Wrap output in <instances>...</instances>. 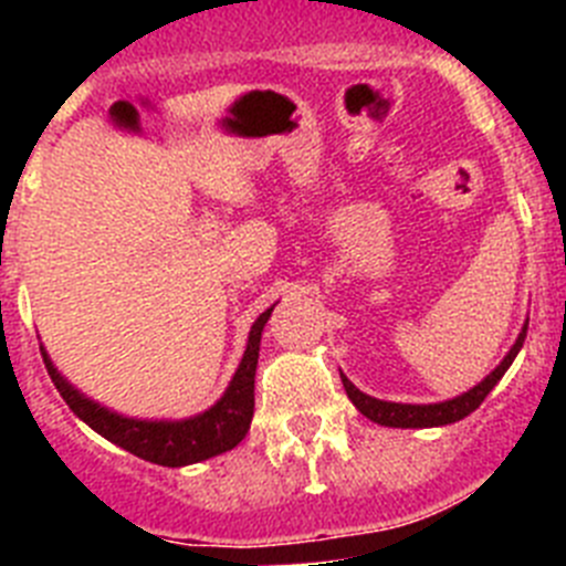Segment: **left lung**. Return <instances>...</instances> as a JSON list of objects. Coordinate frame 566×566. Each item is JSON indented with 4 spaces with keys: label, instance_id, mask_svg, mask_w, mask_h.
Wrapping results in <instances>:
<instances>
[{
    "label": "left lung",
    "instance_id": "1",
    "mask_svg": "<svg viewBox=\"0 0 566 566\" xmlns=\"http://www.w3.org/2000/svg\"><path fill=\"white\" fill-rule=\"evenodd\" d=\"M524 337H527V326L522 328V334H518V339L507 352V357H504L502 363H499L496 368H493V371L482 379V382L473 385V388H470V391H464L462 397L444 399V402H431V405L385 402V399H374V397H368V394L359 391L357 385L345 377V374H339V377H343V388H345V394H348V399L354 402V408H357L363 417L371 419V422L385 424V428H439V424L459 422V419H464L468 413L476 411L479 405L484 402V397H488V394L496 388L499 379L504 377V371H507L510 365H513L516 354L522 352Z\"/></svg>",
    "mask_w": 566,
    "mask_h": 566
}]
</instances>
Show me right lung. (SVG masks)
Instances as JSON below:
<instances>
[{
	"label": "right lung",
	"mask_w": 566,
	"mask_h": 566,
	"mask_svg": "<svg viewBox=\"0 0 566 566\" xmlns=\"http://www.w3.org/2000/svg\"><path fill=\"white\" fill-rule=\"evenodd\" d=\"M272 308H266L254 319L247 352H243V359H240L238 371H234L223 397L209 411L198 413V417L178 419V422H167V419L149 422V419H133L109 411L104 405L84 397L78 388H73L59 374L56 365L50 363L44 348L42 357L44 365H48L50 379L59 388L64 402L70 405V411L76 413L82 422H87L93 431L102 433L104 439L129 451L133 457L147 459L153 464H164V468H184V464L203 462V459L232 451L234 444H240V439L249 433L254 413V371H258L260 334H263V326L272 317Z\"/></svg>",
	"instance_id": "right-lung-1"
}]
</instances>
